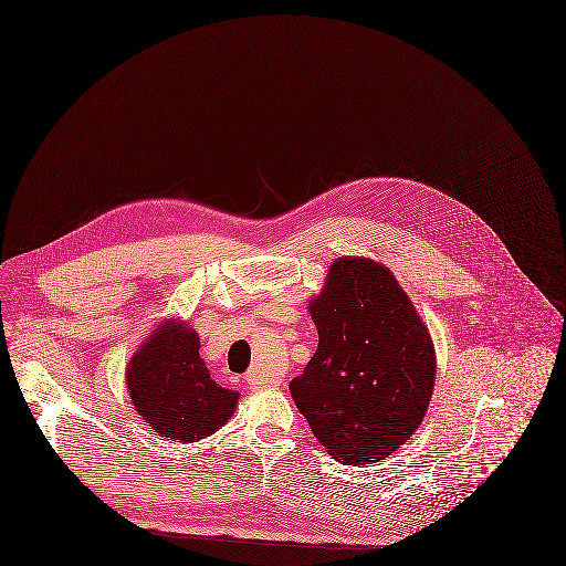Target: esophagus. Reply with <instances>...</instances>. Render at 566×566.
Wrapping results in <instances>:
<instances>
[{
	"mask_svg": "<svg viewBox=\"0 0 566 566\" xmlns=\"http://www.w3.org/2000/svg\"><path fill=\"white\" fill-rule=\"evenodd\" d=\"M247 385H249L251 389H255V391H262V389H275V387H280V380H277V378H269V376L260 374L258 369H251V371L247 374Z\"/></svg>",
	"mask_w": 566,
	"mask_h": 566,
	"instance_id": "esophagus-1",
	"label": "esophagus"
}]
</instances>
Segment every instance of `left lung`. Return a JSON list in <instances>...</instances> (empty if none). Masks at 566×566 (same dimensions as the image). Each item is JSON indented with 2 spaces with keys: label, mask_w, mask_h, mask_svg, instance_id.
<instances>
[{
  "label": "left lung",
  "mask_w": 566,
  "mask_h": 566,
  "mask_svg": "<svg viewBox=\"0 0 566 566\" xmlns=\"http://www.w3.org/2000/svg\"><path fill=\"white\" fill-rule=\"evenodd\" d=\"M311 315L315 356L291 396L340 463L380 461L420 427L436 378L427 326L396 277L365 258H340Z\"/></svg>",
  "instance_id": "left-lung-1"
}]
</instances>
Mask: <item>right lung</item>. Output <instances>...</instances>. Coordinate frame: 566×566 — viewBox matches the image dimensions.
<instances>
[{"label":"right lung","instance_id":"add662e5","mask_svg":"<svg viewBox=\"0 0 566 566\" xmlns=\"http://www.w3.org/2000/svg\"><path fill=\"white\" fill-rule=\"evenodd\" d=\"M199 335L166 324L144 343L126 369L130 400L155 433L199 442L231 418L238 391L217 385L199 354Z\"/></svg>","mask_w":566,"mask_h":566}]
</instances>
